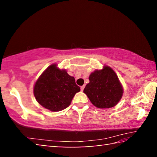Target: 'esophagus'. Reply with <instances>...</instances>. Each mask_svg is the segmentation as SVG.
Listing matches in <instances>:
<instances>
[{
	"label": "esophagus",
	"mask_w": 157,
	"mask_h": 157,
	"mask_svg": "<svg viewBox=\"0 0 157 157\" xmlns=\"http://www.w3.org/2000/svg\"><path fill=\"white\" fill-rule=\"evenodd\" d=\"M84 85H83V86H80V89H81V91H84Z\"/></svg>",
	"instance_id": "esophagus-1"
}]
</instances>
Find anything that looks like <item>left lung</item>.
Returning <instances> with one entry per match:
<instances>
[{"label": "left lung", "mask_w": 157, "mask_h": 157, "mask_svg": "<svg viewBox=\"0 0 157 157\" xmlns=\"http://www.w3.org/2000/svg\"><path fill=\"white\" fill-rule=\"evenodd\" d=\"M89 83L84 89L91 102L100 109L111 108L118 104L123 95V87L116 73L105 65L89 75Z\"/></svg>", "instance_id": "8db88e82"}]
</instances>
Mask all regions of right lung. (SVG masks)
Wrapping results in <instances>:
<instances>
[{
  "label": "right lung",
  "instance_id": "1",
  "mask_svg": "<svg viewBox=\"0 0 157 157\" xmlns=\"http://www.w3.org/2000/svg\"><path fill=\"white\" fill-rule=\"evenodd\" d=\"M80 91L75 78L57 63L49 66L34 85V95L42 107L51 111H59L71 105L73 97Z\"/></svg>",
  "mask_w": 157,
  "mask_h": 157
}]
</instances>
